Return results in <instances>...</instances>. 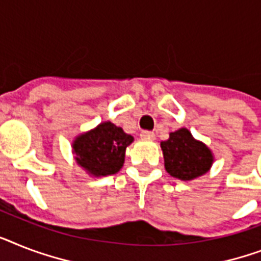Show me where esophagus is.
Wrapping results in <instances>:
<instances>
[{
    "label": "esophagus",
    "instance_id": "34e87169",
    "mask_svg": "<svg viewBox=\"0 0 261 261\" xmlns=\"http://www.w3.org/2000/svg\"><path fill=\"white\" fill-rule=\"evenodd\" d=\"M141 138L142 139H154V133H151V131H142Z\"/></svg>",
    "mask_w": 261,
    "mask_h": 261
}]
</instances>
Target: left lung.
Wrapping results in <instances>:
<instances>
[{
  "label": "left lung",
  "mask_w": 261,
  "mask_h": 261,
  "mask_svg": "<svg viewBox=\"0 0 261 261\" xmlns=\"http://www.w3.org/2000/svg\"><path fill=\"white\" fill-rule=\"evenodd\" d=\"M161 149L166 171L181 181H193L206 174L215 162L212 150L185 127L170 133L169 139L161 142Z\"/></svg>",
  "instance_id": "left-lung-1"
}]
</instances>
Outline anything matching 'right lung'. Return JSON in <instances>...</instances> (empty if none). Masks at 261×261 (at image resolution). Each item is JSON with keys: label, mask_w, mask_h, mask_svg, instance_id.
<instances>
[{"label": "right lung", "mask_w": 261, "mask_h": 261, "mask_svg": "<svg viewBox=\"0 0 261 261\" xmlns=\"http://www.w3.org/2000/svg\"><path fill=\"white\" fill-rule=\"evenodd\" d=\"M133 142L134 137L107 120L77 135L72 142V154L87 174L106 177L122 169L126 149Z\"/></svg>", "instance_id": "obj_1"}]
</instances>
